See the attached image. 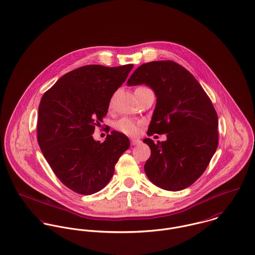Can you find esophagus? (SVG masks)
<instances>
[{"label": "esophagus", "instance_id": "34e87169", "mask_svg": "<svg viewBox=\"0 0 255 255\" xmlns=\"http://www.w3.org/2000/svg\"><path fill=\"white\" fill-rule=\"evenodd\" d=\"M141 141L139 139H131V143L133 145H137V144H140Z\"/></svg>", "mask_w": 255, "mask_h": 255}]
</instances>
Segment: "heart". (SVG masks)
I'll list each match as a JSON object with an SVG mask.
<instances>
[{"label": "heart", "instance_id": "obj_1", "mask_svg": "<svg viewBox=\"0 0 255 255\" xmlns=\"http://www.w3.org/2000/svg\"><path fill=\"white\" fill-rule=\"evenodd\" d=\"M114 127L118 131H120L126 135H130V136L136 135L139 131L138 123L130 118H127V117L121 118L118 121H116L114 124Z\"/></svg>", "mask_w": 255, "mask_h": 255}]
</instances>
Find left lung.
Segmentation results:
<instances>
[{
    "label": "left lung",
    "mask_w": 255,
    "mask_h": 255,
    "mask_svg": "<svg viewBox=\"0 0 255 255\" xmlns=\"http://www.w3.org/2000/svg\"><path fill=\"white\" fill-rule=\"evenodd\" d=\"M142 84L156 97L147 135L165 133L167 138L158 143L149 138L142 141L151 151L144 172L163 190H184L201 176L217 149V114L198 80L174 61L140 65L127 85Z\"/></svg>",
    "instance_id": "left-lung-1"
}]
</instances>
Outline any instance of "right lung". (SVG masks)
I'll use <instances>...</instances> for the list:
<instances>
[{"label": "right lung", "mask_w": 255, "mask_h": 255, "mask_svg": "<svg viewBox=\"0 0 255 255\" xmlns=\"http://www.w3.org/2000/svg\"><path fill=\"white\" fill-rule=\"evenodd\" d=\"M133 66H82L64 74L41 99L39 146L61 183L77 194L104 189L130 146L128 137L120 132L112 131L104 142L96 141L93 134Z\"/></svg>", "instance_id": "1"}]
</instances>
